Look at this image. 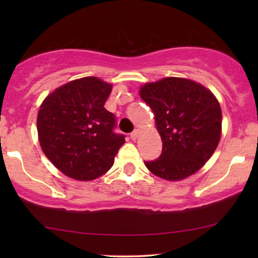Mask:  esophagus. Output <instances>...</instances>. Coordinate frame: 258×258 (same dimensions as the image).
Returning a JSON list of instances; mask_svg holds the SVG:
<instances>
[{
	"label": "esophagus",
	"mask_w": 258,
	"mask_h": 258,
	"mask_svg": "<svg viewBox=\"0 0 258 258\" xmlns=\"http://www.w3.org/2000/svg\"><path fill=\"white\" fill-rule=\"evenodd\" d=\"M139 134H140V130L139 128H135L132 133H131V139L132 140H137L139 138Z\"/></svg>",
	"instance_id": "obj_1"
}]
</instances>
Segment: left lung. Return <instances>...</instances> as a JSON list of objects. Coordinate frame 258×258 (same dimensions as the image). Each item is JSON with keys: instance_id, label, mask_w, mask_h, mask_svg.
Listing matches in <instances>:
<instances>
[{"instance_id": "8db88e82", "label": "left lung", "mask_w": 258, "mask_h": 258, "mask_svg": "<svg viewBox=\"0 0 258 258\" xmlns=\"http://www.w3.org/2000/svg\"><path fill=\"white\" fill-rule=\"evenodd\" d=\"M140 97L154 111L163 141L159 158L147 168L167 181H180L198 172L217 148L222 131L220 103L199 83L166 77L147 83Z\"/></svg>"}]
</instances>
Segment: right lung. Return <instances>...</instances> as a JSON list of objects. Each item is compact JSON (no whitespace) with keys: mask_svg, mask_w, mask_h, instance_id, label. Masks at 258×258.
I'll list each match as a JSON object with an SVG mask.
<instances>
[{"mask_svg":"<svg viewBox=\"0 0 258 258\" xmlns=\"http://www.w3.org/2000/svg\"><path fill=\"white\" fill-rule=\"evenodd\" d=\"M111 84L83 77L58 87L42 102L38 141L64 175L91 181L111 168L125 135L113 132L116 118L104 108Z\"/></svg>","mask_w":258,"mask_h":258,"instance_id":"1","label":"right lung"}]
</instances>
